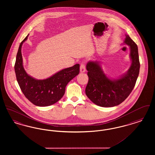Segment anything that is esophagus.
Wrapping results in <instances>:
<instances>
[{
  "instance_id": "34e87169",
  "label": "esophagus",
  "mask_w": 155,
  "mask_h": 155,
  "mask_svg": "<svg viewBox=\"0 0 155 155\" xmlns=\"http://www.w3.org/2000/svg\"><path fill=\"white\" fill-rule=\"evenodd\" d=\"M80 72L81 73H85V71H86V68H85V64L84 63H82L80 66Z\"/></svg>"
}]
</instances>
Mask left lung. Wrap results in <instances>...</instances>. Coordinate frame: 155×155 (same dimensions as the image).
<instances>
[{"label":"left lung","mask_w":155,"mask_h":155,"mask_svg":"<svg viewBox=\"0 0 155 155\" xmlns=\"http://www.w3.org/2000/svg\"><path fill=\"white\" fill-rule=\"evenodd\" d=\"M125 35L122 45L130 47L131 64L124 74L112 78L104 73L99 61L90 60L87 64L89 81L85 94L97 106L104 107L117 106L125 101L135 87L140 68L138 46L129 35Z\"/></svg>","instance_id":"obj_1"}]
</instances>
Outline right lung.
Here are the masks:
<instances>
[{"instance_id": "1", "label": "right lung", "mask_w": 155, "mask_h": 155, "mask_svg": "<svg viewBox=\"0 0 155 155\" xmlns=\"http://www.w3.org/2000/svg\"><path fill=\"white\" fill-rule=\"evenodd\" d=\"M20 45L16 56L15 70L17 81L25 96L38 106H48L58 102L63 96L67 84L80 73V64L62 69L44 80H37L27 73L24 66L21 54L23 43Z\"/></svg>"}]
</instances>
